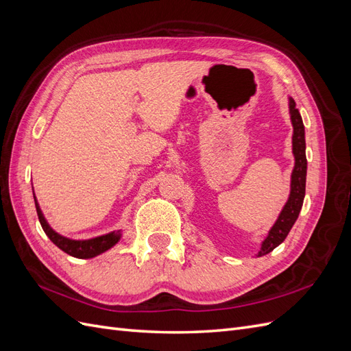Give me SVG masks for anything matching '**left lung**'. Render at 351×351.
<instances>
[{
  "mask_svg": "<svg viewBox=\"0 0 351 351\" xmlns=\"http://www.w3.org/2000/svg\"><path fill=\"white\" fill-rule=\"evenodd\" d=\"M290 115L293 124V154H294V168L291 173V190L290 197L287 200L285 206L282 208L278 219L275 221L274 227L269 230L268 237L263 240L262 247L258 253V256H263L275 247L289 236L291 227L300 214L303 206V199L306 192V171H307V159H306V141H304V125L299 110L295 108V102L290 98Z\"/></svg>",
  "mask_w": 351,
  "mask_h": 351,
  "instance_id": "obj_1",
  "label": "left lung"
}]
</instances>
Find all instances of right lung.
I'll return each mask as SVG.
<instances>
[{
    "mask_svg": "<svg viewBox=\"0 0 351 351\" xmlns=\"http://www.w3.org/2000/svg\"><path fill=\"white\" fill-rule=\"evenodd\" d=\"M35 206H36L38 218H39V222L42 226V230L45 231V234L49 237V240L52 243L56 244L57 247H60L62 252L70 254V256L79 258V259L95 258V256H98V254L111 249L114 244L119 243V240L121 239V230L112 231L105 236H99V237L89 239V240H71L67 237H62L58 234V232H56L49 227L47 219L44 218V214H42V210L39 208V204L36 202V197H35Z\"/></svg>",
    "mask_w": 351,
    "mask_h": 351,
    "instance_id": "1",
    "label": "right lung"
}]
</instances>
